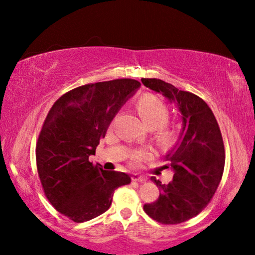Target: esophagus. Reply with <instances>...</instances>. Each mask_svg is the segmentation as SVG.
Masks as SVG:
<instances>
[{"label":"esophagus","mask_w":255,"mask_h":255,"mask_svg":"<svg viewBox=\"0 0 255 255\" xmlns=\"http://www.w3.org/2000/svg\"><path fill=\"white\" fill-rule=\"evenodd\" d=\"M132 180L135 181V182H140L141 183V182H145V181L147 180V177L139 175V174H133V176H132Z\"/></svg>","instance_id":"1"}]
</instances>
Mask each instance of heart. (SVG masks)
I'll return each mask as SVG.
<instances>
[{"label": "heart", "mask_w": 255, "mask_h": 255, "mask_svg": "<svg viewBox=\"0 0 255 255\" xmlns=\"http://www.w3.org/2000/svg\"><path fill=\"white\" fill-rule=\"evenodd\" d=\"M137 110L146 127L148 128H158V140L160 144L168 146L175 141V131L166 127L169 120V110L162 100L151 94H146L138 100ZM147 156V149H139L131 153L130 159L133 165H137Z\"/></svg>", "instance_id": "b5f03b06"}]
</instances>
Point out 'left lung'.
Segmentation results:
<instances>
[{
  "label": "left lung",
  "mask_w": 255,
  "mask_h": 255,
  "mask_svg": "<svg viewBox=\"0 0 255 255\" xmlns=\"http://www.w3.org/2000/svg\"><path fill=\"white\" fill-rule=\"evenodd\" d=\"M141 82L175 103L182 121L179 140L165 155L174 172L173 180L162 184L151 177L160 196L145 204L144 210L162 224H180L200 214L217 190L225 165L222 133L214 113L195 94L159 79H141Z\"/></svg>",
  "instance_id": "left-lung-1"
}]
</instances>
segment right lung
Returning <instances> with one entry per match:
<instances>
[{
    "instance_id": "1",
    "label": "right lung",
    "mask_w": 255,
    "mask_h": 255,
    "mask_svg": "<svg viewBox=\"0 0 255 255\" xmlns=\"http://www.w3.org/2000/svg\"><path fill=\"white\" fill-rule=\"evenodd\" d=\"M139 87L132 79L90 83L66 93L48 111L36 147L37 169L48 201L73 222L102 215L115 190L131 182L128 174L94 166L89 156Z\"/></svg>"
}]
</instances>
